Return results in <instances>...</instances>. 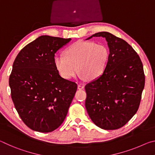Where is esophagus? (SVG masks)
Listing matches in <instances>:
<instances>
[{"label":"esophagus","mask_w":155,"mask_h":155,"mask_svg":"<svg viewBox=\"0 0 155 155\" xmlns=\"http://www.w3.org/2000/svg\"><path fill=\"white\" fill-rule=\"evenodd\" d=\"M84 88V85H82V84H78V90H83Z\"/></svg>","instance_id":"1"}]
</instances>
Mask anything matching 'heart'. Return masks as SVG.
<instances>
[{
  "label": "heart",
  "mask_w": 155,
  "mask_h": 155,
  "mask_svg": "<svg viewBox=\"0 0 155 155\" xmlns=\"http://www.w3.org/2000/svg\"><path fill=\"white\" fill-rule=\"evenodd\" d=\"M109 51L104 44L78 41L65 51V55H57L54 63L60 75L71 79L80 72L81 78L96 80L106 70Z\"/></svg>",
  "instance_id": "1"
}]
</instances>
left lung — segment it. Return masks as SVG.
I'll return each instance as SVG.
<instances>
[{
    "label": "left lung",
    "mask_w": 155,
    "mask_h": 155,
    "mask_svg": "<svg viewBox=\"0 0 155 155\" xmlns=\"http://www.w3.org/2000/svg\"><path fill=\"white\" fill-rule=\"evenodd\" d=\"M106 39L109 55L101 77L85 85V107L97 127L115 130L132 118L140 106L145 75L140 57L132 46L108 32L94 34Z\"/></svg>",
    "instance_id": "left-lung-1"
}]
</instances>
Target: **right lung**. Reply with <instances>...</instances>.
I'll use <instances>...</instances> for the list:
<instances>
[{
  "label": "right lung",
  "instance_id": "right-lung-1",
  "mask_svg": "<svg viewBox=\"0 0 155 155\" xmlns=\"http://www.w3.org/2000/svg\"><path fill=\"white\" fill-rule=\"evenodd\" d=\"M70 40L41 35L21 50L13 64L12 101L23 122L33 130L52 132L66 117L77 85L59 75L54 58Z\"/></svg>",
  "mask_w": 155,
  "mask_h": 155
}]
</instances>
